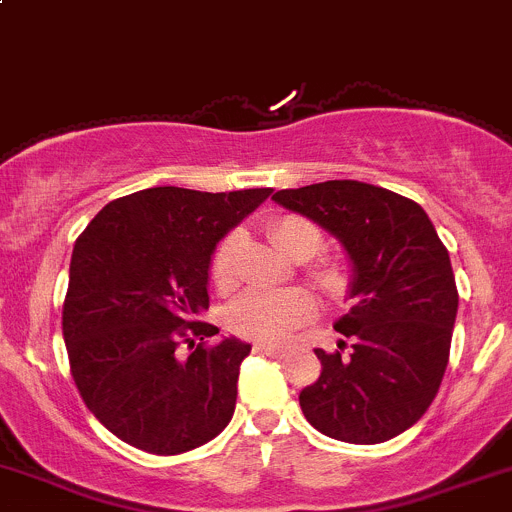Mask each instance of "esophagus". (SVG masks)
Listing matches in <instances>:
<instances>
[{"instance_id": "34e87169", "label": "esophagus", "mask_w": 512, "mask_h": 512, "mask_svg": "<svg viewBox=\"0 0 512 512\" xmlns=\"http://www.w3.org/2000/svg\"><path fill=\"white\" fill-rule=\"evenodd\" d=\"M256 352L259 354H266V357H274V359H281L286 357V349L284 347H276V344H266V342H259L256 344Z\"/></svg>"}]
</instances>
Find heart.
Here are the masks:
<instances>
[{
    "label": "heart",
    "instance_id": "1",
    "mask_svg": "<svg viewBox=\"0 0 512 512\" xmlns=\"http://www.w3.org/2000/svg\"><path fill=\"white\" fill-rule=\"evenodd\" d=\"M269 238L276 248L296 261H309L321 251L324 236L311 221L301 216H281L269 223ZM309 276L329 296H344L349 291V271L334 261L314 264ZM211 279L218 291H231L236 286V236H226L211 256ZM316 301L304 289L261 291L248 289L228 306V326L238 337L256 342L279 344L294 329L314 319Z\"/></svg>",
    "mask_w": 512,
    "mask_h": 512
}]
</instances>
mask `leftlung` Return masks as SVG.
<instances>
[{
  "label": "left lung",
  "instance_id": "left-lung-1",
  "mask_svg": "<svg viewBox=\"0 0 512 512\" xmlns=\"http://www.w3.org/2000/svg\"><path fill=\"white\" fill-rule=\"evenodd\" d=\"M271 198L337 236L354 269L357 301L334 324L347 342L314 349L321 374L301 389V412L334 440H392L425 415L445 377L457 316L450 253L420 203L387 188L326 180Z\"/></svg>",
  "mask_w": 512,
  "mask_h": 512
}]
</instances>
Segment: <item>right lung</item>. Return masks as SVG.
Returning a JSON list of instances; mask_svg holds the SVG:
<instances>
[{
	"mask_svg": "<svg viewBox=\"0 0 512 512\" xmlns=\"http://www.w3.org/2000/svg\"><path fill=\"white\" fill-rule=\"evenodd\" d=\"M269 196L145 188L107 203L75 241L62 306L70 372L87 410L128 445L180 455L231 422L251 344H208L218 326L198 314L216 243Z\"/></svg>",
	"mask_w": 512,
	"mask_h": 512,
	"instance_id": "1",
	"label": "right lung"
}]
</instances>
